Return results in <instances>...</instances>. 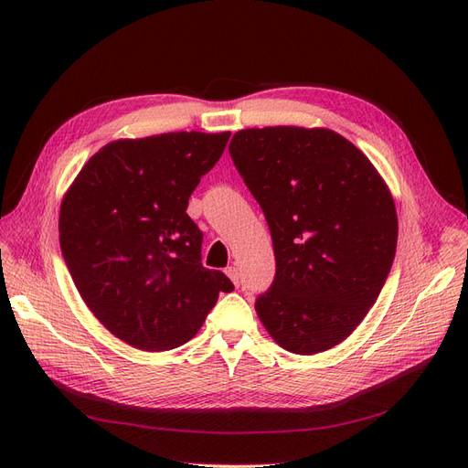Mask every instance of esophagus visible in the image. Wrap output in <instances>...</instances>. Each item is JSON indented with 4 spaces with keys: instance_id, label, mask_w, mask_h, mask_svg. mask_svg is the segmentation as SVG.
Returning <instances> with one entry per match:
<instances>
[{
    "instance_id": "1",
    "label": "esophagus",
    "mask_w": 468,
    "mask_h": 468,
    "mask_svg": "<svg viewBox=\"0 0 468 468\" xmlns=\"http://www.w3.org/2000/svg\"><path fill=\"white\" fill-rule=\"evenodd\" d=\"M226 275L230 277V281L234 282V285L238 287L239 285V273H238V269L234 267V265H230V267H226Z\"/></svg>"
}]
</instances>
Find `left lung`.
Returning <instances> with one entry per match:
<instances>
[{
    "instance_id": "obj_1",
    "label": "left lung",
    "mask_w": 468,
    "mask_h": 468,
    "mask_svg": "<svg viewBox=\"0 0 468 468\" xmlns=\"http://www.w3.org/2000/svg\"><path fill=\"white\" fill-rule=\"evenodd\" d=\"M229 150L271 230L277 271L256 301L265 330L299 356L342 344L394 261L399 218L385 179L330 129H244Z\"/></svg>"
}]
</instances>
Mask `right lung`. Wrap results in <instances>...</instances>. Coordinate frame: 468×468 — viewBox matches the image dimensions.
I'll list each match as a JSON object with an SVG mask.
<instances>
[{
	"instance_id": "right-lung-1",
	"label": "right lung",
	"mask_w": 468,
	"mask_h": 468,
	"mask_svg": "<svg viewBox=\"0 0 468 468\" xmlns=\"http://www.w3.org/2000/svg\"><path fill=\"white\" fill-rule=\"evenodd\" d=\"M230 133L121 138L86 162L60 205V248L83 303L124 344L179 347L232 281L201 263L189 197Z\"/></svg>"
}]
</instances>
